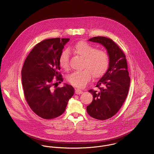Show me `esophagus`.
<instances>
[{
	"label": "esophagus",
	"mask_w": 154,
	"mask_h": 154,
	"mask_svg": "<svg viewBox=\"0 0 154 154\" xmlns=\"http://www.w3.org/2000/svg\"><path fill=\"white\" fill-rule=\"evenodd\" d=\"M82 93H83V91H81V89H76V91H75V94H76L79 95V94H82Z\"/></svg>",
	"instance_id": "esophagus-1"
}]
</instances>
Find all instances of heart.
<instances>
[{
    "mask_svg": "<svg viewBox=\"0 0 154 154\" xmlns=\"http://www.w3.org/2000/svg\"><path fill=\"white\" fill-rule=\"evenodd\" d=\"M73 51L84 59L81 71L74 72L68 75L67 82L79 88H84L91 80L99 78L107 72L110 65V56L107 52L96 48L84 41L75 44ZM60 67L67 70L69 69V57L67 50L63 51L59 57Z\"/></svg>",
    "mask_w": 154,
    "mask_h": 154,
    "instance_id": "b5f03b06",
    "label": "heart"
}]
</instances>
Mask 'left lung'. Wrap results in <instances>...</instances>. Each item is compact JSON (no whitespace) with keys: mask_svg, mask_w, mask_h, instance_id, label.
Segmentation results:
<instances>
[{"mask_svg":"<svg viewBox=\"0 0 154 154\" xmlns=\"http://www.w3.org/2000/svg\"><path fill=\"white\" fill-rule=\"evenodd\" d=\"M89 41L103 44L110 56L109 67L95 86L98 89L88 91L93 100L87 107L90 116L105 120L119 111L127 98L131 82L127 60L122 50L111 39L100 36Z\"/></svg>","mask_w":154,"mask_h":154,"instance_id":"obj_1","label":"left lung"}]
</instances>
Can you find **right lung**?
Instances as JSON below:
<instances>
[{"label":"right lung","instance_id":"right-lung-1","mask_svg":"<svg viewBox=\"0 0 154 154\" xmlns=\"http://www.w3.org/2000/svg\"><path fill=\"white\" fill-rule=\"evenodd\" d=\"M69 40L50 38L38 43L26 57L22 67L25 98L33 112L44 119L62 115L75 92L73 87L68 84L53 88L63 81L59 72V57Z\"/></svg>","mask_w":154,"mask_h":154}]
</instances>
